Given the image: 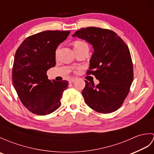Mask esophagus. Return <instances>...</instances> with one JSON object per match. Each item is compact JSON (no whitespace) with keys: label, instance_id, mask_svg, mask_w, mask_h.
<instances>
[{"label":"esophagus","instance_id":"34e87169","mask_svg":"<svg viewBox=\"0 0 154 154\" xmlns=\"http://www.w3.org/2000/svg\"><path fill=\"white\" fill-rule=\"evenodd\" d=\"M75 81V78H71V79H70L69 80V82L70 83H73Z\"/></svg>","mask_w":154,"mask_h":154}]
</instances>
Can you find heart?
<instances>
[{
    "mask_svg": "<svg viewBox=\"0 0 154 154\" xmlns=\"http://www.w3.org/2000/svg\"><path fill=\"white\" fill-rule=\"evenodd\" d=\"M84 45H87L86 43H85L83 42H81V41H76L74 42V44H73V46H74V49H76V48H79L81 46H83Z\"/></svg>",
    "mask_w": 154,
    "mask_h": 154,
    "instance_id": "b5f03b06",
    "label": "heart"
}]
</instances>
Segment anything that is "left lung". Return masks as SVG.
Listing matches in <instances>:
<instances>
[{"label": "left lung", "mask_w": 154, "mask_h": 154, "mask_svg": "<svg viewBox=\"0 0 154 154\" xmlns=\"http://www.w3.org/2000/svg\"><path fill=\"white\" fill-rule=\"evenodd\" d=\"M93 45L87 75H94L99 84L85 81L82 95L86 104L98 112H114L128 94L133 78V65L128 47L115 32L95 27L82 28L72 35Z\"/></svg>", "instance_id": "left-lung-1"}]
</instances>
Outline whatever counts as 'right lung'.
Segmentation results:
<instances>
[{"label":"right lung","instance_id":"right-lung-1","mask_svg":"<svg viewBox=\"0 0 154 154\" xmlns=\"http://www.w3.org/2000/svg\"><path fill=\"white\" fill-rule=\"evenodd\" d=\"M70 31L47 30L30 35L16 51L12 83L20 100L32 113L46 115L61 106L67 81L48 79L47 71L55 65V51Z\"/></svg>","mask_w":154,"mask_h":154}]
</instances>
